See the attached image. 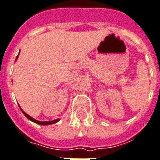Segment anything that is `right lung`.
I'll use <instances>...</instances> for the list:
<instances>
[{"label":"right lung","instance_id":"1","mask_svg":"<svg viewBox=\"0 0 160 160\" xmlns=\"http://www.w3.org/2000/svg\"><path fill=\"white\" fill-rule=\"evenodd\" d=\"M18 58V57H17ZM16 58V59H17ZM21 109V108H20ZM22 110V109H21ZM22 112H23V113L25 115L28 119H29V120H31V121H33V122L36 123V124H39V125H51V124H54V123H57L59 119H54V120H52V121H44V122H42V121H39V120H36V119H35L34 118H32V117H30L29 115H28L27 113H25V112H23V110H22Z\"/></svg>","mask_w":160,"mask_h":160}]
</instances>
